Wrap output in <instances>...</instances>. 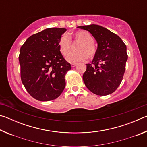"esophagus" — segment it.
Wrapping results in <instances>:
<instances>
[{
    "label": "esophagus",
    "instance_id": "1",
    "mask_svg": "<svg viewBox=\"0 0 147 147\" xmlns=\"http://www.w3.org/2000/svg\"><path fill=\"white\" fill-rule=\"evenodd\" d=\"M77 65V63H72L71 64V67H75Z\"/></svg>",
    "mask_w": 147,
    "mask_h": 147
}]
</instances>
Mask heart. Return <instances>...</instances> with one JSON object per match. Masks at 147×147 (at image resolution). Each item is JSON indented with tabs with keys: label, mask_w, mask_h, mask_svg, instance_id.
Instances as JSON below:
<instances>
[{
	"label": "heart",
	"mask_w": 147,
	"mask_h": 147,
	"mask_svg": "<svg viewBox=\"0 0 147 147\" xmlns=\"http://www.w3.org/2000/svg\"><path fill=\"white\" fill-rule=\"evenodd\" d=\"M74 42L80 44L77 47L78 51L71 53L67 58L69 63L85 61L88 58H93L95 56L96 49L94 45V38L89 32L85 30L77 31L73 35ZM58 48L60 53L63 56H67L72 48V41L67 34L62 36L58 41Z\"/></svg>",
	"instance_id": "1"
}]
</instances>
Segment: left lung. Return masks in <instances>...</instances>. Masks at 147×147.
<instances>
[{"label": "left lung", "instance_id": "1", "mask_svg": "<svg viewBox=\"0 0 147 147\" xmlns=\"http://www.w3.org/2000/svg\"><path fill=\"white\" fill-rule=\"evenodd\" d=\"M78 28L90 32L98 43L92 63L86 64L84 84L96 95L111 94L120 86L125 72L128 59L126 45L117 35L101 26L91 24Z\"/></svg>", "mask_w": 147, "mask_h": 147}]
</instances>
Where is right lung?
<instances>
[{"instance_id":"1","label":"right lung","mask_w":147,"mask_h":147,"mask_svg":"<svg viewBox=\"0 0 147 147\" xmlns=\"http://www.w3.org/2000/svg\"><path fill=\"white\" fill-rule=\"evenodd\" d=\"M67 30L49 28L33 34L20 49L21 78L32 97L39 101L54 100L65 87V76L71 69L58 48Z\"/></svg>"}]
</instances>
